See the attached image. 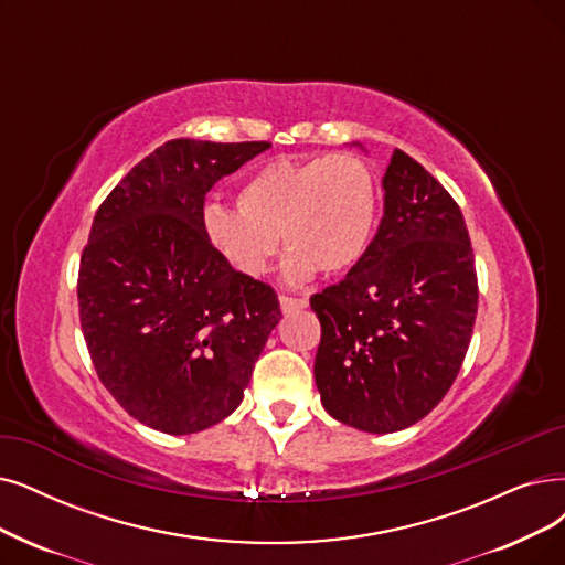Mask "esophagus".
I'll use <instances>...</instances> for the list:
<instances>
[{
  "label": "esophagus",
  "instance_id": "1",
  "mask_svg": "<svg viewBox=\"0 0 565 565\" xmlns=\"http://www.w3.org/2000/svg\"><path fill=\"white\" fill-rule=\"evenodd\" d=\"M278 301H280V310H282V312H297V310H303V308L308 306V299H306V297L280 295Z\"/></svg>",
  "mask_w": 565,
  "mask_h": 565
}]
</instances>
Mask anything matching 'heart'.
<instances>
[{
  "instance_id": "1",
  "label": "heart",
  "mask_w": 565,
  "mask_h": 565,
  "mask_svg": "<svg viewBox=\"0 0 565 565\" xmlns=\"http://www.w3.org/2000/svg\"><path fill=\"white\" fill-rule=\"evenodd\" d=\"M380 213L377 180L352 152L268 162L243 180L236 211L211 204L201 227L213 250L245 278H262L278 253L289 250L285 278L306 282L352 268L373 238Z\"/></svg>"
}]
</instances>
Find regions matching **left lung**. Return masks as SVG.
<instances>
[{
	"label": "left lung",
	"mask_w": 565,
	"mask_h": 565,
	"mask_svg": "<svg viewBox=\"0 0 565 565\" xmlns=\"http://www.w3.org/2000/svg\"><path fill=\"white\" fill-rule=\"evenodd\" d=\"M382 188L385 215L364 257L310 297L324 411L369 434L401 431L436 408L478 315L476 255L457 201L403 150Z\"/></svg>",
	"instance_id": "1"
}]
</instances>
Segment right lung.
<instances>
[{"label":"right lung","mask_w":565,"mask_h":565,"mask_svg":"<svg viewBox=\"0 0 565 565\" xmlns=\"http://www.w3.org/2000/svg\"><path fill=\"white\" fill-rule=\"evenodd\" d=\"M266 148L167 141L110 190L89 230L78 270L87 352L110 396L162 434L230 417L282 318L270 285L224 264L201 227L209 190Z\"/></svg>","instance_id":"right-lung-1"}]
</instances>
